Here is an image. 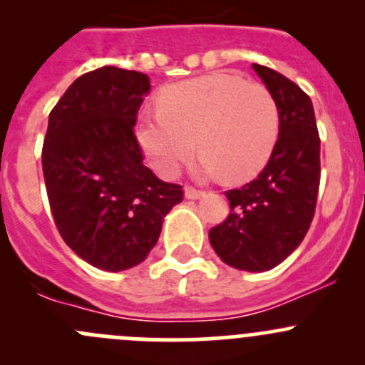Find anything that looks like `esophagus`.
<instances>
[{
  "label": "esophagus",
  "mask_w": 365,
  "mask_h": 365,
  "mask_svg": "<svg viewBox=\"0 0 365 365\" xmlns=\"http://www.w3.org/2000/svg\"><path fill=\"white\" fill-rule=\"evenodd\" d=\"M201 196H203V190L194 189V187H190V185L185 187V197H187V200H197V197H201Z\"/></svg>",
  "instance_id": "34e87169"
}]
</instances>
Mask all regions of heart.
Wrapping results in <instances>:
<instances>
[{
    "mask_svg": "<svg viewBox=\"0 0 365 365\" xmlns=\"http://www.w3.org/2000/svg\"><path fill=\"white\" fill-rule=\"evenodd\" d=\"M281 128L272 91L230 73H210L165 88L159 113L138 125V141L153 169L171 178L194 155L197 178H252L270 159Z\"/></svg>",
    "mask_w": 365,
    "mask_h": 365,
    "instance_id": "obj_1",
    "label": "heart"
}]
</instances>
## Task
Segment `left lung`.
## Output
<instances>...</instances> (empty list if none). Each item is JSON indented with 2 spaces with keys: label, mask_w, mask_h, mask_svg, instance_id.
Segmentation results:
<instances>
[{
  "label": "left lung",
  "mask_w": 365,
  "mask_h": 365,
  "mask_svg": "<svg viewBox=\"0 0 365 365\" xmlns=\"http://www.w3.org/2000/svg\"><path fill=\"white\" fill-rule=\"evenodd\" d=\"M281 113L270 160L252 182L226 190L230 215L208 233L230 267L264 272L286 259L307 235L319 189V134L309 95L282 73L252 63Z\"/></svg>",
  "instance_id": "left-lung-1"
}]
</instances>
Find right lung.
<instances>
[{
  "mask_svg": "<svg viewBox=\"0 0 365 365\" xmlns=\"http://www.w3.org/2000/svg\"><path fill=\"white\" fill-rule=\"evenodd\" d=\"M150 77L102 67L77 77L49 114L42 148L47 197L65 244L121 272L146 259L182 185L143 164L134 125Z\"/></svg>",
  "mask_w": 365,
  "mask_h": 365,
  "instance_id": "obj_1",
  "label": "right lung"
}]
</instances>
